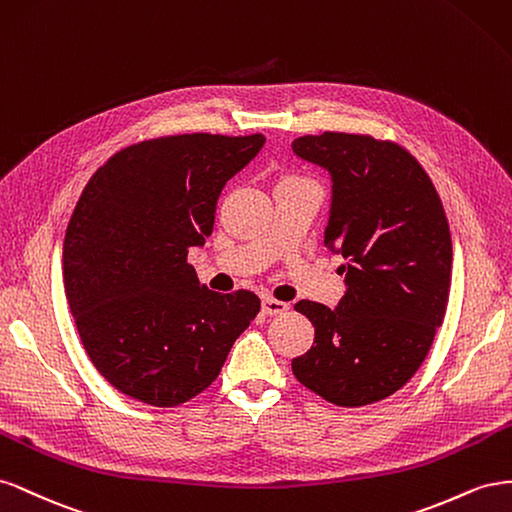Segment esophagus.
Wrapping results in <instances>:
<instances>
[{"instance_id":"esophagus-1","label":"esophagus","mask_w":512,"mask_h":512,"mask_svg":"<svg viewBox=\"0 0 512 512\" xmlns=\"http://www.w3.org/2000/svg\"><path fill=\"white\" fill-rule=\"evenodd\" d=\"M261 311L266 315H283L289 311V304L281 302V300H274V298H264L261 300Z\"/></svg>"}]
</instances>
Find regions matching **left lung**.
Returning <instances> with one entry per match:
<instances>
[{"label":"left lung","mask_w":512,"mask_h":512,"mask_svg":"<svg viewBox=\"0 0 512 512\" xmlns=\"http://www.w3.org/2000/svg\"><path fill=\"white\" fill-rule=\"evenodd\" d=\"M291 150L330 173L324 244L345 259V296L334 309L296 304L315 341L291 371L334 405L382 401L410 382L444 321L452 240L440 195L392 141L324 133L298 137Z\"/></svg>","instance_id":"8db88e82"}]
</instances>
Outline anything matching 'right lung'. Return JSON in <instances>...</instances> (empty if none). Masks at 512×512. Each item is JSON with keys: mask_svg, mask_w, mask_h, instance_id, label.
<instances>
[{"mask_svg": "<svg viewBox=\"0 0 512 512\" xmlns=\"http://www.w3.org/2000/svg\"><path fill=\"white\" fill-rule=\"evenodd\" d=\"M264 135H178L113 154L83 188L64 240V287L87 356L111 386L180 405L221 373L259 313L253 291L216 294L186 264L212 236L223 186Z\"/></svg>", "mask_w": 512, "mask_h": 512, "instance_id": "obj_1", "label": "right lung"}]
</instances>
